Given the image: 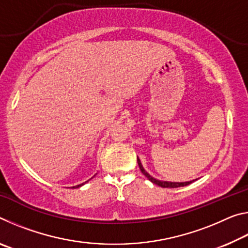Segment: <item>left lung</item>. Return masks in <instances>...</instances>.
<instances>
[{"instance_id":"left-lung-1","label":"left lung","mask_w":248,"mask_h":248,"mask_svg":"<svg viewBox=\"0 0 248 248\" xmlns=\"http://www.w3.org/2000/svg\"><path fill=\"white\" fill-rule=\"evenodd\" d=\"M138 164H139V167L140 170L142 171V174H143L146 178H148L150 182H152L153 184L157 185V186H161L163 188H177V187H184V186H187V185H189L191 183H194L195 180L197 179H194V180H190V182H166V180H159V179H156L154 178L153 176H151L148 171H146L144 170L143 165H142V163L140 161V158L138 157Z\"/></svg>"}]
</instances>
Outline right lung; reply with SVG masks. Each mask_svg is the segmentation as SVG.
<instances>
[{"label":"right lung","instance_id":"right-lung-1","mask_svg":"<svg viewBox=\"0 0 248 248\" xmlns=\"http://www.w3.org/2000/svg\"><path fill=\"white\" fill-rule=\"evenodd\" d=\"M87 182H89V180H87ZM87 182H85V183H87ZM85 183H83V184H79V185H78V186H73L72 188H78V187H81V186H83V185L85 184Z\"/></svg>","mask_w":248,"mask_h":248}]
</instances>
